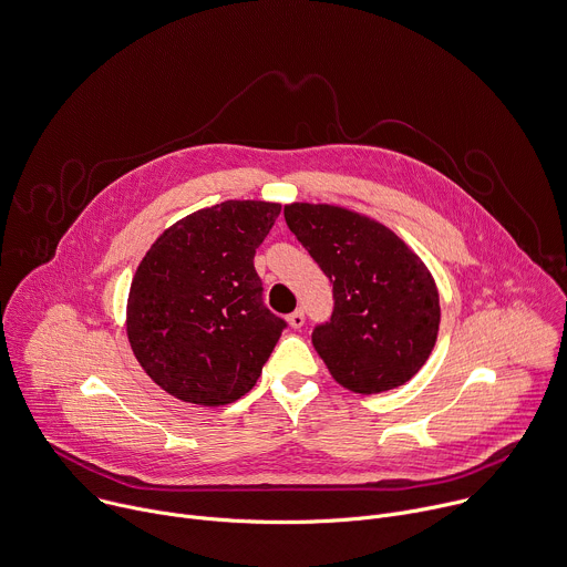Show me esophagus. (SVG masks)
<instances>
[{"label":"esophagus","instance_id":"obj_1","mask_svg":"<svg viewBox=\"0 0 567 567\" xmlns=\"http://www.w3.org/2000/svg\"><path fill=\"white\" fill-rule=\"evenodd\" d=\"M303 321H306L303 310H295V312H290V315H288V323H290L292 328H301V326H303Z\"/></svg>","mask_w":567,"mask_h":567}]
</instances>
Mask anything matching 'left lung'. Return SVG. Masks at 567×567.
Returning <instances> with one entry per match:
<instances>
[{
  "label": "left lung",
  "instance_id": "obj_1",
  "mask_svg": "<svg viewBox=\"0 0 567 567\" xmlns=\"http://www.w3.org/2000/svg\"><path fill=\"white\" fill-rule=\"evenodd\" d=\"M290 233L332 284L312 347L334 382L362 395L409 382L429 360L440 297L422 259L386 225L326 203L284 207Z\"/></svg>",
  "mask_w": 567,
  "mask_h": 567
}]
</instances>
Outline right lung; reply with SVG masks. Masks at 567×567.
<instances>
[{
  "instance_id": "add662e5",
  "label": "right lung",
  "mask_w": 567,
  "mask_h": 567,
  "mask_svg": "<svg viewBox=\"0 0 567 567\" xmlns=\"http://www.w3.org/2000/svg\"><path fill=\"white\" fill-rule=\"evenodd\" d=\"M281 212L225 200L167 228L143 257L127 299V337L169 395L220 406L259 380L286 321L264 303L255 252Z\"/></svg>"
}]
</instances>
